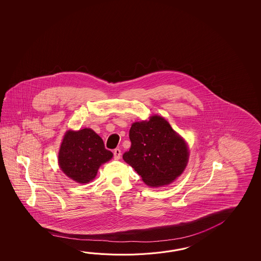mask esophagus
Masks as SVG:
<instances>
[{
  "instance_id": "obj_1",
  "label": "esophagus",
  "mask_w": 261,
  "mask_h": 261,
  "mask_svg": "<svg viewBox=\"0 0 261 261\" xmlns=\"http://www.w3.org/2000/svg\"><path fill=\"white\" fill-rule=\"evenodd\" d=\"M114 158H115V160H119L121 158V151H120V149L116 148V149L114 150Z\"/></svg>"
}]
</instances>
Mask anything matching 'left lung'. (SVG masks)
<instances>
[{
	"label": "left lung",
	"instance_id": "left-lung-1",
	"mask_svg": "<svg viewBox=\"0 0 261 261\" xmlns=\"http://www.w3.org/2000/svg\"><path fill=\"white\" fill-rule=\"evenodd\" d=\"M129 140L132 146L123 160L150 187L172 183L187 167L188 145L163 117L155 115L148 121L133 123Z\"/></svg>",
	"mask_w": 261,
	"mask_h": 261
}]
</instances>
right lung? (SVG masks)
Wrapping results in <instances>:
<instances>
[{
  "label": "right lung",
  "mask_w": 261,
  "mask_h": 261,
  "mask_svg": "<svg viewBox=\"0 0 261 261\" xmlns=\"http://www.w3.org/2000/svg\"><path fill=\"white\" fill-rule=\"evenodd\" d=\"M113 153L106 149L102 139L91 128L68 130L59 152V165L68 177L80 184L92 181L101 164Z\"/></svg>",
  "instance_id": "1"
}]
</instances>
